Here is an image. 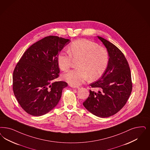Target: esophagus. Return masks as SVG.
<instances>
[{"label":"esophagus","instance_id":"34e87169","mask_svg":"<svg viewBox=\"0 0 150 150\" xmlns=\"http://www.w3.org/2000/svg\"><path fill=\"white\" fill-rule=\"evenodd\" d=\"M70 86L72 88H79V86H74V85H70Z\"/></svg>","mask_w":150,"mask_h":150}]
</instances>
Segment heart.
I'll use <instances>...</instances> for the list:
<instances>
[{
	"label": "heart",
	"instance_id": "obj_1",
	"mask_svg": "<svg viewBox=\"0 0 150 150\" xmlns=\"http://www.w3.org/2000/svg\"><path fill=\"white\" fill-rule=\"evenodd\" d=\"M69 54L60 52L57 57V65L62 71H67L73 61H79L78 69L72 70L63 75L64 79L72 85L78 86L88 78L93 81L100 78L106 70L109 61L107 49L96 42L87 39L73 41L68 50Z\"/></svg>",
	"mask_w": 150,
	"mask_h": 150
}]
</instances>
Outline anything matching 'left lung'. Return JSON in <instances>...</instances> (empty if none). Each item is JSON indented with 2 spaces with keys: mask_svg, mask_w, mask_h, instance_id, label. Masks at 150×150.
I'll use <instances>...</instances> for the list:
<instances>
[{
  "mask_svg": "<svg viewBox=\"0 0 150 150\" xmlns=\"http://www.w3.org/2000/svg\"><path fill=\"white\" fill-rule=\"evenodd\" d=\"M108 51L109 61L101 78L91 83L88 98L83 103L86 109L100 117H108L122 109L131 95L132 84L128 62L112 43L98 36Z\"/></svg>",
  "mask_w": 150,
  "mask_h": 150,
  "instance_id": "obj_1",
  "label": "left lung"
}]
</instances>
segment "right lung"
<instances>
[{"label":"right lung","instance_id":"right-lung-1","mask_svg":"<svg viewBox=\"0 0 150 150\" xmlns=\"http://www.w3.org/2000/svg\"><path fill=\"white\" fill-rule=\"evenodd\" d=\"M70 40L48 36L29 47L13 71V89L18 102L28 114H47L59 103L65 81H56L60 70L57 57Z\"/></svg>","mask_w":150,"mask_h":150}]
</instances>
